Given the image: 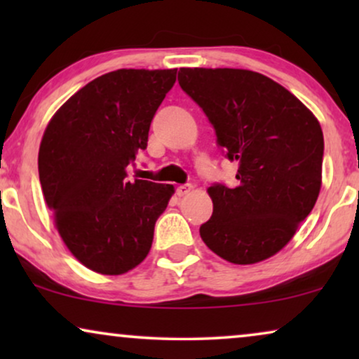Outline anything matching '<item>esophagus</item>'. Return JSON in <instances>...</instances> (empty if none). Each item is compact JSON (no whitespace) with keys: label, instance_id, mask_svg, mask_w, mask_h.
<instances>
[{"label":"esophagus","instance_id":"esophagus-1","mask_svg":"<svg viewBox=\"0 0 359 359\" xmlns=\"http://www.w3.org/2000/svg\"><path fill=\"white\" fill-rule=\"evenodd\" d=\"M191 189H193V184H181L176 188V194L178 196H186L191 193Z\"/></svg>","mask_w":359,"mask_h":359}]
</instances>
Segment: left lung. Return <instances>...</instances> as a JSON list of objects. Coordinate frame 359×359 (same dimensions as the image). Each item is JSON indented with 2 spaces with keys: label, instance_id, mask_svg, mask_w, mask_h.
I'll return each instance as SVG.
<instances>
[{
  "label": "left lung",
  "instance_id": "8db88e82",
  "mask_svg": "<svg viewBox=\"0 0 359 359\" xmlns=\"http://www.w3.org/2000/svg\"><path fill=\"white\" fill-rule=\"evenodd\" d=\"M181 90L237 161V186L208 189L214 210L199 233L220 258L253 264L278 253L320 193L323 134L316 116L271 78L237 68H180Z\"/></svg>",
  "mask_w": 359,
  "mask_h": 359
}]
</instances>
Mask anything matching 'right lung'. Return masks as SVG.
<instances>
[{
	"mask_svg": "<svg viewBox=\"0 0 359 359\" xmlns=\"http://www.w3.org/2000/svg\"><path fill=\"white\" fill-rule=\"evenodd\" d=\"M173 70H116L76 91L55 112L39 149V178L57 230L86 268L122 274L144 262L171 184L127 180L147 149L151 119Z\"/></svg>",
	"mask_w": 359,
	"mask_h": 359,
	"instance_id": "obj_1",
	"label": "right lung"
}]
</instances>
